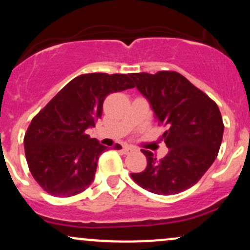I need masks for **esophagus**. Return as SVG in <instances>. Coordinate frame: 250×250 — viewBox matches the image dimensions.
Masks as SVG:
<instances>
[{"label": "esophagus", "mask_w": 250, "mask_h": 250, "mask_svg": "<svg viewBox=\"0 0 250 250\" xmlns=\"http://www.w3.org/2000/svg\"><path fill=\"white\" fill-rule=\"evenodd\" d=\"M123 151H125V154L133 153V151H135V148L130 147V146H125V147H123Z\"/></svg>", "instance_id": "34e87169"}]
</instances>
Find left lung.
<instances>
[{
    "label": "left lung",
    "mask_w": 250,
    "mask_h": 250,
    "mask_svg": "<svg viewBox=\"0 0 250 250\" xmlns=\"http://www.w3.org/2000/svg\"><path fill=\"white\" fill-rule=\"evenodd\" d=\"M129 76L147 99L155 120L168 127L162 137L169 148L161 161L142 149L147 168L131 177L154 194L174 195L187 190L199 182L219 154L225 130L219 107L176 71Z\"/></svg>",
    "instance_id": "8db88e82"
}]
</instances>
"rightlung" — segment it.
Segmentation results:
<instances>
[{
    "label": "right lung",
    "instance_id": "obj_1",
    "mask_svg": "<svg viewBox=\"0 0 250 250\" xmlns=\"http://www.w3.org/2000/svg\"><path fill=\"white\" fill-rule=\"evenodd\" d=\"M134 87L125 74H84L71 80L34 117L24 136L25 159L47 193L73 196L93 183L100 155L108 147L85 131L101 117L105 96Z\"/></svg>",
    "mask_w": 250,
    "mask_h": 250
}]
</instances>
